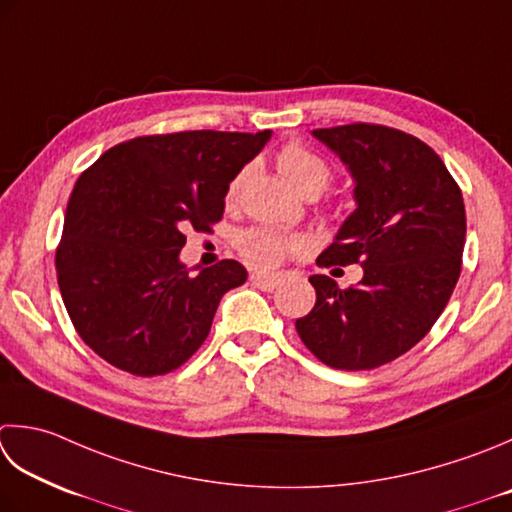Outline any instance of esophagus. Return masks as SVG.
<instances>
[{
	"label": "esophagus",
	"instance_id": "1",
	"mask_svg": "<svg viewBox=\"0 0 512 512\" xmlns=\"http://www.w3.org/2000/svg\"><path fill=\"white\" fill-rule=\"evenodd\" d=\"M250 284L262 288V290H275L279 284H282V279H279L277 275H259V273H253L250 275Z\"/></svg>",
	"mask_w": 512,
	"mask_h": 512
}]
</instances>
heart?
<instances>
[{"label": "heart", "instance_id": "1", "mask_svg": "<svg viewBox=\"0 0 512 512\" xmlns=\"http://www.w3.org/2000/svg\"><path fill=\"white\" fill-rule=\"evenodd\" d=\"M277 166L299 195H319L330 182V170L315 153L299 144H286L277 155ZM246 170L230 179L226 202H235L244 186ZM237 250L250 266L270 270L288 257H297L308 250V239L297 233H284L275 228H250L237 237Z\"/></svg>", "mask_w": 512, "mask_h": 512}]
</instances>
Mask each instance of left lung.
<instances>
[{
  "mask_svg": "<svg viewBox=\"0 0 512 512\" xmlns=\"http://www.w3.org/2000/svg\"><path fill=\"white\" fill-rule=\"evenodd\" d=\"M313 135L348 166L357 208L319 266L359 264L357 286L313 275L317 302L295 328L319 362L370 370L408 353L462 273L464 197L433 148L397 128L346 124Z\"/></svg>",
  "mask_w": 512,
  "mask_h": 512,
  "instance_id": "left-lung-1",
  "label": "left lung"
}]
</instances>
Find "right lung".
Returning <instances> with one entry per match:
<instances>
[{
    "mask_svg": "<svg viewBox=\"0 0 512 512\" xmlns=\"http://www.w3.org/2000/svg\"><path fill=\"white\" fill-rule=\"evenodd\" d=\"M270 139L262 133L148 135L117 144L70 193L57 282L79 337L119 370L166 375L210 333L219 299L246 282L235 259L190 275L186 230L210 233L230 179Z\"/></svg>",
    "mask_w": 512,
    "mask_h": 512,
    "instance_id": "1",
    "label": "right lung"
}]
</instances>
